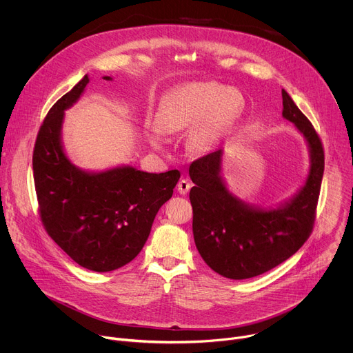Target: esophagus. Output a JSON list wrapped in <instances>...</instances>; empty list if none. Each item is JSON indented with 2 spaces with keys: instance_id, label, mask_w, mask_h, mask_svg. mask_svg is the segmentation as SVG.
<instances>
[{
  "instance_id": "esophagus-1",
  "label": "esophagus",
  "mask_w": 353,
  "mask_h": 353,
  "mask_svg": "<svg viewBox=\"0 0 353 353\" xmlns=\"http://www.w3.org/2000/svg\"><path fill=\"white\" fill-rule=\"evenodd\" d=\"M190 188H191V184H190V181L185 180V179H181V180L179 181V184H177V191H179L181 195L187 194V192L190 191Z\"/></svg>"
}]
</instances>
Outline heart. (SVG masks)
<instances>
[{"label":"heart","mask_w":353,"mask_h":353,"mask_svg":"<svg viewBox=\"0 0 353 353\" xmlns=\"http://www.w3.org/2000/svg\"><path fill=\"white\" fill-rule=\"evenodd\" d=\"M244 108L243 94L219 83L191 82L168 94L159 106L155 125L148 130V141L159 149L163 134H179L193 127L187 146L194 154H208L233 125Z\"/></svg>","instance_id":"obj_1"}]
</instances>
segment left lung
Returning a JSON list of instances; mask_svg holds the SVG:
<instances>
[{
	"label": "left lung",
	"instance_id": "left-lung-1",
	"mask_svg": "<svg viewBox=\"0 0 353 353\" xmlns=\"http://www.w3.org/2000/svg\"><path fill=\"white\" fill-rule=\"evenodd\" d=\"M282 105V117L303 135L310 158L306 180L290 198L276 207H260L234 195L222 174V148L188 169L195 184L190 201L196 250L211 270L229 279L253 278L275 268L303 245L313 229L324 150L314 127L285 89Z\"/></svg>",
	"mask_w": 353,
	"mask_h": 353
}]
</instances>
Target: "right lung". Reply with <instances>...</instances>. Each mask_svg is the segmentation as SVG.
Listing matches in <instances>:
<instances>
[{
  "label": "right lung",
  "mask_w": 353,
  "mask_h": 353,
  "mask_svg": "<svg viewBox=\"0 0 353 353\" xmlns=\"http://www.w3.org/2000/svg\"><path fill=\"white\" fill-rule=\"evenodd\" d=\"M88 83L85 75L47 113L33 150V177L48 236L81 267L109 272L139 254L180 173H148L130 165L102 172L75 166L65 154L63 123Z\"/></svg>",
  "instance_id": "right-lung-1"
}]
</instances>
